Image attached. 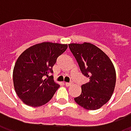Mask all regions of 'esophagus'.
<instances>
[{"label": "esophagus", "mask_w": 131, "mask_h": 131, "mask_svg": "<svg viewBox=\"0 0 131 131\" xmlns=\"http://www.w3.org/2000/svg\"><path fill=\"white\" fill-rule=\"evenodd\" d=\"M65 85L66 86H70L72 85V83H65Z\"/></svg>", "instance_id": "esophagus-1"}]
</instances>
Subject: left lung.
<instances>
[{
	"label": "left lung",
	"instance_id": "obj_1",
	"mask_svg": "<svg viewBox=\"0 0 131 131\" xmlns=\"http://www.w3.org/2000/svg\"><path fill=\"white\" fill-rule=\"evenodd\" d=\"M69 48L82 73L89 82L81 86L80 95L75 102L87 110H96L111 99L116 83V73L108 56L95 45L71 43Z\"/></svg>",
	"mask_w": 131,
	"mask_h": 131
}]
</instances>
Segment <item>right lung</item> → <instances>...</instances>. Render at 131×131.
<instances>
[{
    "label": "right lung",
    "mask_w": 131,
    "mask_h": 131,
    "mask_svg": "<svg viewBox=\"0 0 131 131\" xmlns=\"http://www.w3.org/2000/svg\"><path fill=\"white\" fill-rule=\"evenodd\" d=\"M67 44L41 42L26 49L17 58L13 72V86L23 103L39 107L48 102L60 85L48 76Z\"/></svg>",
    "instance_id": "add662e5"
}]
</instances>
